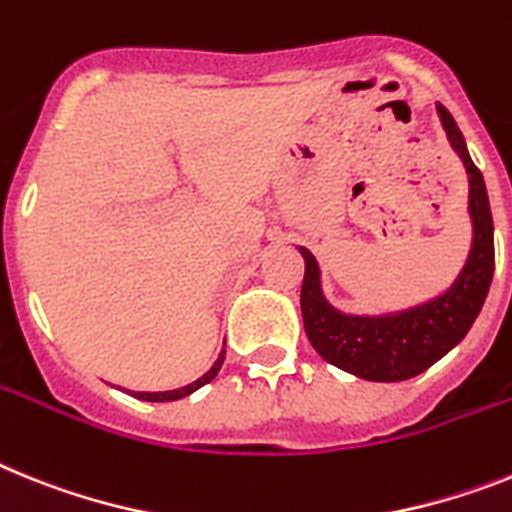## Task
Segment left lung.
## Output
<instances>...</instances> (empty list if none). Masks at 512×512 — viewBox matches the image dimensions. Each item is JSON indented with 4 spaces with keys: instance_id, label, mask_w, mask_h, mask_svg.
I'll return each instance as SVG.
<instances>
[{
    "instance_id": "8db88e82",
    "label": "left lung",
    "mask_w": 512,
    "mask_h": 512,
    "mask_svg": "<svg viewBox=\"0 0 512 512\" xmlns=\"http://www.w3.org/2000/svg\"><path fill=\"white\" fill-rule=\"evenodd\" d=\"M437 117L448 135L450 148L466 169L471 218V247L466 263L448 289L403 309L364 315L343 312L325 296L317 257L307 247H296L304 257L302 317L309 343L325 362L362 380H411L440 362L471 330L482 312L495 273V226L487 184L482 171L471 161L463 132L442 103H437Z\"/></svg>"
}]
</instances>
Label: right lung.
Wrapping results in <instances>:
<instances>
[{
  "label": "right lung",
  "instance_id": "add662e5",
  "mask_svg": "<svg viewBox=\"0 0 512 512\" xmlns=\"http://www.w3.org/2000/svg\"><path fill=\"white\" fill-rule=\"evenodd\" d=\"M223 359H226V351H221V354H218V359H216V362H213V367H210L203 377H197L195 382H190V385H182V388L161 390V393H145V390H140V393H135V390H127V393H132V395H135V398H140V401H153V403L179 401V398H184V395L195 393L197 388H203V385H208V382L218 375V369H221Z\"/></svg>",
  "mask_w": 512,
  "mask_h": 512
}]
</instances>
